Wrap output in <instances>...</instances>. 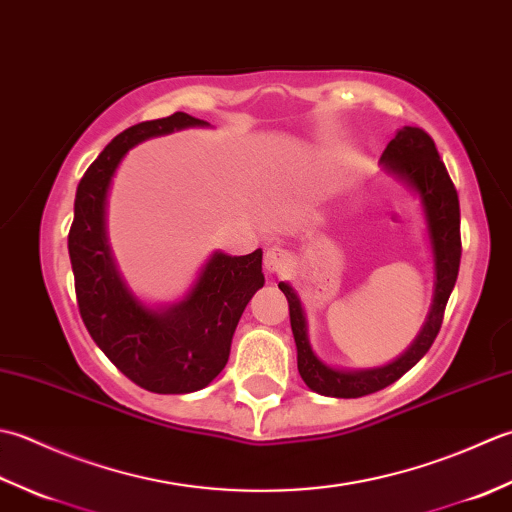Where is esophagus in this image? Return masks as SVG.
<instances>
[{"label": "esophagus", "mask_w": 512, "mask_h": 512, "mask_svg": "<svg viewBox=\"0 0 512 512\" xmlns=\"http://www.w3.org/2000/svg\"><path fill=\"white\" fill-rule=\"evenodd\" d=\"M291 263V256L287 249H283L280 245H271L267 252H265V269L269 274H280V271H285Z\"/></svg>", "instance_id": "34e87169"}]
</instances>
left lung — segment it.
I'll return each mask as SVG.
<instances>
[{
    "label": "left lung",
    "mask_w": 512,
    "mask_h": 512,
    "mask_svg": "<svg viewBox=\"0 0 512 512\" xmlns=\"http://www.w3.org/2000/svg\"><path fill=\"white\" fill-rule=\"evenodd\" d=\"M380 161L387 165L389 172L409 183L422 198L435 258V298L422 333L402 358L382 369L338 371L327 367L325 362H320L314 356V351L309 347L307 322L302 316L296 291L287 283H278L289 302V320L298 349L300 378L305 380L311 391L329 395V398H362V395L382 391L395 380H400L406 371L413 369L424 358V353L431 349L437 333H440L446 302L455 287L457 271H460V198H457L455 185L446 172L440 154H437L435 141L429 137V132L406 125L395 134V139L389 141Z\"/></svg>",
    "instance_id": "1"
}]
</instances>
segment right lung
<instances>
[{"mask_svg":"<svg viewBox=\"0 0 512 512\" xmlns=\"http://www.w3.org/2000/svg\"><path fill=\"white\" fill-rule=\"evenodd\" d=\"M185 112L143 121L117 134L79 181L68 254L77 305L97 347L125 378L152 393H192L225 369L232 336L249 298L263 287V252L214 254L181 305L152 311L114 269L106 241V194L117 165L143 139L203 125Z\"/></svg>","mask_w":512,"mask_h":512,"instance_id":"add662e5","label":"right lung"}]
</instances>
